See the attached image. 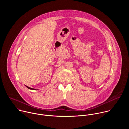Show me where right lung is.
Returning a JSON list of instances; mask_svg holds the SVG:
<instances>
[{"mask_svg":"<svg viewBox=\"0 0 129 129\" xmlns=\"http://www.w3.org/2000/svg\"><path fill=\"white\" fill-rule=\"evenodd\" d=\"M28 89H30V90H36V89H34V88H30V87H28V86H26V85H25Z\"/></svg>","mask_w":129,"mask_h":129,"instance_id":"1","label":"right lung"}]
</instances>
